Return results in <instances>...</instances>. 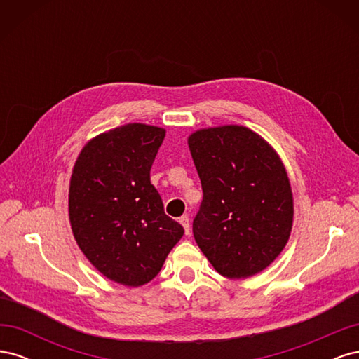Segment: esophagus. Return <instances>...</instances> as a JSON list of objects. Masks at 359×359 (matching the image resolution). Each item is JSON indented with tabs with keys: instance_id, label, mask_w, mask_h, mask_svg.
Listing matches in <instances>:
<instances>
[{
	"instance_id": "obj_1",
	"label": "esophagus",
	"mask_w": 359,
	"mask_h": 359,
	"mask_svg": "<svg viewBox=\"0 0 359 359\" xmlns=\"http://www.w3.org/2000/svg\"><path fill=\"white\" fill-rule=\"evenodd\" d=\"M180 223L182 224L184 232H186V235H190V219H189V217L187 215L180 217Z\"/></svg>"
}]
</instances>
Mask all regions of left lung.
Wrapping results in <instances>:
<instances>
[{
    "label": "left lung",
    "mask_w": 359,
    "mask_h": 359,
    "mask_svg": "<svg viewBox=\"0 0 359 359\" xmlns=\"http://www.w3.org/2000/svg\"><path fill=\"white\" fill-rule=\"evenodd\" d=\"M187 142L203 190L194 240L219 274H259L292 232L293 196L283 161L244 126L201 128Z\"/></svg>",
    "instance_id": "left-lung-1"
}]
</instances>
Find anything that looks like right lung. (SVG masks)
Wrapping results in <instances>:
<instances>
[{
	"mask_svg": "<svg viewBox=\"0 0 359 359\" xmlns=\"http://www.w3.org/2000/svg\"><path fill=\"white\" fill-rule=\"evenodd\" d=\"M165 136L157 126L124 124L88 140L74 161L73 236L91 265L118 285H147L184 235L149 181Z\"/></svg>",
	"mask_w": 359,
	"mask_h": 359,
	"instance_id": "add662e5",
	"label": "right lung"
}]
</instances>
